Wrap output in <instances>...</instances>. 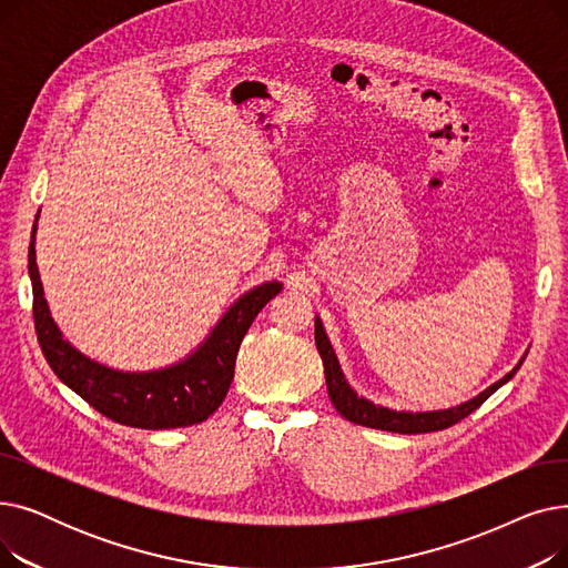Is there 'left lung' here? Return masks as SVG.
Segmentation results:
<instances>
[{"label": "left lung", "mask_w": 568, "mask_h": 568, "mask_svg": "<svg viewBox=\"0 0 568 568\" xmlns=\"http://www.w3.org/2000/svg\"><path fill=\"white\" fill-rule=\"evenodd\" d=\"M315 345L317 352L322 356L324 364V377H326V392H329V398L334 403V407L345 416L347 422L356 424V426H366V428H377V430H389V433H400V435H419V433H435V430H444L454 424H458L465 416H469L476 407L484 405L501 384L509 382L516 371L523 366L525 356L518 362V366L506 373L499 382L490 384L486 392H481L479 396H474L467 403H460L458 407H449V409H437V412H396L389 407L375 405L371 400H366L364 396H356V392L347 384L338 356L324 334L322 320L315 317Z\"/></svg>", "instance_id": "8db88e82"}]
</instances>
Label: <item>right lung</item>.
<instances>
[{"label":"right lung","instance_id":"1","mask_svg":"<svg viewBox=\"0 0 568 568\" xmlns=\"http://www.w3.org/2000/svg\"><path fill=\"white\" fill-rule=\"evenodd\" d=\"M34 234L37 225L32 230V244H29V278H32L34 292V326L45 362L69 389L97 412L131 428L165 430L209 419L227 396L236 352L248 326L266 302L283 290V283L268 281L239 296L212 334L184 362L149 373L114 371L78 352L57 329L43 296Z\"/></svg>","mask_w":568,"mask_h":568}]
</instances>
